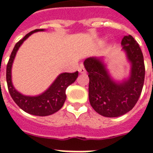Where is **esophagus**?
<instances>
[{
  "label": "esophagus",
  "instance_id": "1",
  "mask_svg": "<svg viewBox=\"0 0 153 153\" xmlns=\"http://www.w3.org/2000/svg\"><path fill=\"white\" fill-rule=\"evenodd\" d=\"M79 73H81V74H85L86 73V69H85V67L82 64H80L79 67Z\"/></svg>",
  "mask_w": 153,
  "mask_h": 153
}]
</instances>
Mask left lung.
Wrapping results in <instances>:
<instances>
[{"label": "left lung", "instance_id": "obj_1", "mask_svg": "<svg viewBox=\"0 0 153 153\" xmlns=\"http://www.w3.org/2000/svg\"><path fill=\"white\" fill-rule=\"evenodd\" d=\"M121 45L132 63L130 78L122 83L113 81L100 59L92 57L84 62L90 79V103L98 114L108 117L130 111L140 98L145 82L144 56L137 42L128 35L122 38Z\"/></svg>", "mask_w": 153, "mask_h": 153}]
</instances>
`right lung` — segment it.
I'll return each instance as SVG.
<instances>
[{
    "instance_id": "add662e5",
    "label": "right lung",
    "mask_w": 153,
    "mask_h": 153,
    "mask_svg": "<svg viewBox=\"0 0 153 153\" xmlns=\"http://www.w3.org/2000/svg\"><path fill=\"white\" fill-rule=\"evenodd\" d=\"M44 31L43 29H36L27 33L22 39L16 44L13 51L11 53L6 67V81L11 97L16 104L26 113L36 116H48L59 110L64 104L66 100V90L67 86L73 83L79 75V72L74 73H62L55 79L50 87L44 93L36 97L22 95L15 90L11 79L12 65L16 54V51L22 43L34 32Z\"/></svg>"
}]
</instances>
